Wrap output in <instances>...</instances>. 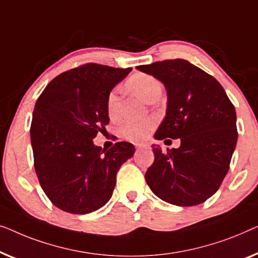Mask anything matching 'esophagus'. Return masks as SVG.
<instances>
[{
    "label": "esophagus",
    "instance_id": "obj_1",
    "mask_svg": "<svg viewBox=\"0 0 258 258\" xmlns=\"http://www.w3.org/2000/svg\"><path fill=\"white\" fill-rule=\"evenodd\" d=\"M146 146H147V145H145V144H137L136 145L137 150H140V148H145Z\"/></svg>",
    "mask_w": 258,
    "mask_h": 258
}]
</instances>
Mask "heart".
<instances>
[{
	"label": "heart",
	"mask_w": 258,
	"mask_h": 258,
	"mask_svg": "<svg viewBox=\"0 0 258 258\" xmlns=\"http://www.w3.org/2000/svg\"><path fill=\"white\" fill-rule=\"evenodd\" d=\"M126 85L146 101H151L153 98L160 97L162 91L161 83L153 76L146 74H134L131 76ZM119 105H120V99H119L118 92L112 91L107 98V112L111 119H115L119 115ZM153 125L154 121L152 119L125 120L119 127V132L126 139L139 141L147 136Z\"/></svg>",
	"instance_id": "b5f03b06"
}]
</instances>
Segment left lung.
Returning <instances> with one entry per match:
<instances>
[{
    "mask_svg": "<svg viewBox=\"0 0 258 258\" xmlns=\"http://www.w3.org/2000/svg\"><path fill=\"white\" fill-rule=\"evenodd\" d=\"M137 70L160 81L167 92L166 115L154 138L181 141L166 153L152 146L155 158L146 182L170 205H200L216 193L229 169L237 143L234 105L215 78L188 60L157 61Z\"/></svg>",
    "mask_w": 258,
    "mask_h": 258,
    "instance_id": "obj_1",
    "label": "left lung"
}]
</instances>
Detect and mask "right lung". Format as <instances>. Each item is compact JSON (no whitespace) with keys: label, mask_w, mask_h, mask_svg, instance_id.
I'll use <instances>...</instances> for the list:
<instances>
[{"label":"right lung","mask_w":258,"mask_h":258,"mask_svg":"<svg viewBox=\"0 0 258 258\" xmlns=\"http://www.w3.org/2000/svg\"><path fill=\"white\" fill-rule=\"evenodd\" d=\"M131 71L85 64L57 76L36 101L30 128L35 169L57 208L83 215L111 199L118 170L136 148L121 141L101 150L93 139L110 121L108 94Z\"/></svg>","instance_id":"right-lung-1"}]
</instances>
